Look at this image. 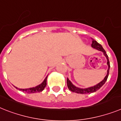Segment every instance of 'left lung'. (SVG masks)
I'll list each match as a JSON object with an SVG mask.
<instances>
[{
    "mask_svg": "<svg viewBox=\"0 0 121 121\" xmlns=\"http://www.w3.org/2000/svg\"><path fill=\"white\" fill-rule=\"evenodd\" d=\"M92 47L95 49H97L98 50L100 51H102L104 52V54L105 56V57H107V64L108 65V71H107V76H105L104 79L102 81H101L100 82H99V84H97V85L93 86V87H88V88H86V89H81V88H78V87H76L75 86L72 84V82H70V81L67 78V86L68 88L69 89V90L71 91L72 92H76L78 93V94H90V93L94 92L97 91L102 87V86L104 85L106 81L107 80V78H108V75H109V70H110V61H109V59H108V55L106 53V51H105V49L103 48V47L102 46V45L100 44H99L97 41H95V40H94L93 39H92Z\"/></svg>",
    "mask_w": 121,
    "mask_h": 121,
    "instance_id": "1",
    "label": "left lung"
}]
</instances>
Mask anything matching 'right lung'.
I'll use <instances>...</instances> for the list:
<instances>
[{"instance_id":"add662e5","label":"right lung","mask_w":121,"mask_h":121,"mask_svg":"<svg viewBox=\"0 0 121 121\" xmlns=\"http://www.w3.org/2000/svg\"><path fill=\"white\" fill-rule=\"evenodd\" d=\"M46 80H47V77H46V78L45 79V80L43 81V82H42V84H40V85L37 86L35 87H32V88H29V89H19L20 91H22L23 92H25L26 93H28V94H30V93H37L39 92H42V91L45 89V87H46ZM16 89H17V87H16Z\"/></svg>"}]
</instances>
